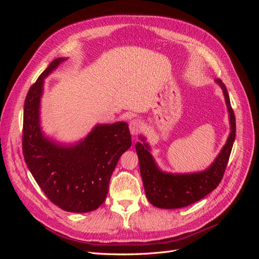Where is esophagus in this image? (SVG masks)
Wrapping results in <instances>:
<instances>
[{
  "label": "esophagus",
  "mask_w": 259,
  "mask_h": 259,
  "mask_svg": "<svg viewBox=\"0 0 259 259\" xmlns=\"http://www.w3.org/2000/svg\"><path fill=\"white\" fill-rule=\"evenodd\" d=\"M142 128H143V123L139 120H132L130 122V132L133 136L137 135Z\"/></svg>",
  "instance_id": "1"
}]
</instances>
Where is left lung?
Masks as SVG:
<instances>
[{
  "label": "left lung",
  "mask_w": 259,
  "mask_h": 259,
  "mask_svg": "<svg viewBox=\"0 0 259 259\" xmlns=\"http://www.w3.org/2000/svg\"><path fill=\"white\" fill-rule=\"evenodd\" d=\"M215 83L223 90L225 96L230 133L222 150L207 168L182 174L164 171L153 159L150 152L151 148L146 142V137L139 136L140 142L135 145V148L139 160L140 175L143 178L146 197L156 207L171 209L193 204L213 191L222 182L236 138V117L225 84L221 79L215 80Z\"/></svg>",
  "instance_id": "1"
}]
</instances>
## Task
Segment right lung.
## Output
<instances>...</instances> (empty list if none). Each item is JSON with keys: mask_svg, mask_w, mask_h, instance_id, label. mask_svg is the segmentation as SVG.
Masks as SVG:
<instances>
[{"mask_svg": "<svg viewBox=\"0 0 259 259\" xmlns=\"http://www.w3.org/2000/svg\"><path fill=\"white\" fill-rule=\"evenodd\" d=\"M65 60H53L27 94L22 153L30 173L51 202L71 213H89L105 202L111 175L132 146V137L126 122L96 124L73 144L45 134L40 116L44 80Z\"/></svg>", "mask_w": 259, "mask_h": 259, "instance_id": "right-lung-1", "label": "right lung"}]
</instances>
